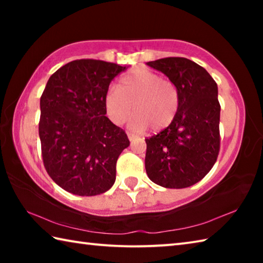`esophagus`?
<instances>
[{
	"label": "esophagus",
	"mask_w": 263,
	"mask_h": 263,
	"mask_svg": "<svg viewBox=\"0 0 263 263\" xmlns=\"http://www.w3.org/2000/svg\"><path fill=\"white\" fill-rule=\"evenodd\" d=\"M127 138H128V140H130V141H133V139H135L136 136L131 132H127Z\"/></svg>",
	"instance_id": "1"
}]
</instances>
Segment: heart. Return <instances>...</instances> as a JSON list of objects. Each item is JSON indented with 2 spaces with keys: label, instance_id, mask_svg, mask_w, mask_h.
Segmentation results:
<instances>
[{
  "label": "heart",
  "instance_id": "heart-1",
  "mask_svg": "<svg viewBox=\"0 0 263 263\" xmlns=\"http://www.w3.org/2000/svg\"><path fill=\"white\" fill-rule=\"evenodd\" d=\"M104 106L116 125H123L133 111L131 126L135 130L144 131L148 126L162 130L179 112L180 92L172 80L162 79L153 70L136 68L119 79L117 88L106 91Z\"/></svg>",
  "mask_w": 263,
  "mask_h": 263
}]
</instances>
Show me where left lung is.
<instances>
[{
	"instance_id": "8db88e82",
	"label": "left lung",
	"mask_w": 263,
	"mask_h": 263,
	"mask_svg": "<svg viewBox=\"0 0 263 263\" xmlns=\"http://www.w3.org/2000/svg\"><path fill=\"white\" fill-rule=\"evenodd\" d=\"M147 65L176 84L180 108L171 125L145 139L146 173L164 188H186L211 171L219 153L217 83L202 66L185 58H163Z\"/></svg>"
}]
</instances>
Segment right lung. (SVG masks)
I'll list each match as a JSON object with an SVG mask.
<instances>
[{"label":"right lung","mask_w":263,"mask_h":263,"mask_svg":"<svg viewBox=\"0 0 263 263\" xmlns=\"http://www.w3.org/2000/svg\"><path fill=\"white\" fill-rule=\"evenodd\" d=\"M125 69L81 59L48 79L41 97L43 161L51 179L68 193L95 196L115 183L117 159L130 140L105 116L104 97L110 82Z\"/></svg>","instance_id":"1"}]
</instances>
